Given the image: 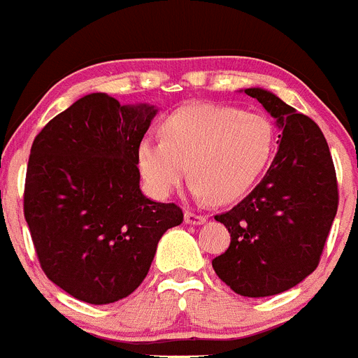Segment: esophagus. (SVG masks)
Returning a JSON list of instances; mask_svg holds the SVG:
<instances>
[{"label":"esophagus","mask_w":358,"mask_h":358,"mask_svg":"<svg viewBox=\"0 0 358 358\" xmlns=\"http://www.w3.org/2000/svg\"><path fill=\"white\" fill-rule=\"evenodd\" d=\"M208 218L204 215H197L194 211H186L185 213V222L189 224V226H201V224L206 222Z\"/></svg>","instance_id":"obj_1"}]
</instances>
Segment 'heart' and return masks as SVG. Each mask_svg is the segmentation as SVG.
<instances>
[{"mask_svg":"<svg viewBox=\"0 0 358 358\" xmlns=\"http://www.w3.org/2000/svg\"><path fill=\"white\" fill-rule=\"evenodd\" d=\"M163 140L138 145V169L154 197L185 181L192 197L229 204L260 181L276 148L274 123L262 113L217 103H188L164 120Z\"/></svg>","mask_w":358,"mask_h":358,"instance_id":"obj_1","label":"heart"}]
</instances>
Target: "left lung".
Returning <instances> with one entry per match:
<instances>
[{
  "label": "left lung",
  "mask_w": 358,
  "mask_h": 358,
  "mask_svg": "<svg viewBox=\"0 0 358 358\" xmlns=\"http://www.w3.org/2000/svg\"><path fill=\"white\" fill-rule=\"evenodd\" d=\"M242 91L274 118L278 152L260 185L233 210L215 217L231 233V243L211 265L233 292L267 297L314 273L339 194L321 129L264 87Z\"/></svg>",
  "instance_id": "1"
}]
</instances>
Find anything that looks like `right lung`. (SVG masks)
Segmentation results:
<instances>
[{
	"label": "right lung",
	"mask_w": 358,
	"mask_h": 358,
	"mask_svg": "<svg viewBox=\"0 0 358 358\" xmlns=\"http://www.w3.org/2000/svg\"><path fill=\"white\" fill-rule=\"evenodd\" d=\"M157 109L91 93L37 134L24 218L44 274L91 305L127 297L147 276L157 242L182 222L173 202L140 188L138 145Z\"/></svg>",
	"instance_id": "obj_1"
}]
</instances>
